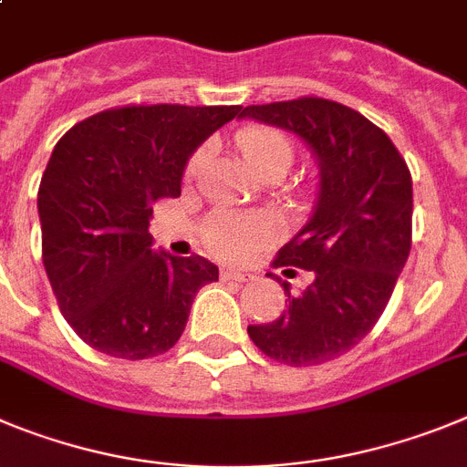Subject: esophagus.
<instances>
[{
    "instance_id": "esophagus-1",
    "label": "esophagus",
    "mask_w": 467,
    "mask_h": 467,
    "mask_svg": "<svg viewBox=\"0 0 467 467\" xmlns=\"http://www.w3.org/2000/svg\"><path fill=\"white\" fill-rule=\"evenodd\" d=\"M221 276H223V279H233V281H239V284H244V281L254 279L255 275L246 270H234V267H223V270H221Z\"/></svg>"
}]
</instances>
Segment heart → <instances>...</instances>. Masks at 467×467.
Wrapping results in <instances>:
<instances>
[{"mask_svg": "<svg viewBox=\"0 0 467 467\" xmlns=\"http://www.w3.org/2000/svg\"><path fill=\"white\" fill-rule=\"evenodd\" d=\"M237 149L246 158L251 167L260 176L270 171H285L291 167L293 141L288 134L270 125H251L237 132ZM204 162V150H197L188 161V174H195ZM276 233V223L265 213H237V212H218L207 221L204 228V242L209 251L221 258L242 260L249 258L263 242Z\"/></svg>", "mask_w": 467, "mask_h": 467, "instance_id": "1", "label": "heart"}]
</instances>
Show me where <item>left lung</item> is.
<instances>
[{
  "label": "left lung",
  "mask_w": 467,
  "mask_h": 467,
  "mask_svg": "<svg viewBox=\"0 0 467 467\" xmlns=\"http://www.w3.org/2000/svg\"><path fill=\"white\" fill-rule=\"evenodd\" d=\"M244 119L297 134L318 161L321 188L309 223L279 249L275 267L309 272L312 284L249 337L265 356L321 365L354 348L389 305L411 249V174L384 130L323 98L254 104ZM270 276H275L270 272Z\"/></svg>",
  "instance_id": "8db88e82"
}]
</instances>
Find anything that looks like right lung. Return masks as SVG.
Segmentation results:
<instances>
[{
	"mask_svg": "<svg viewBox=\"0 0 467 467\" xmlns=\"http://www.w3.org/2000/svg\"><path fill=\"white\" fill-rule=\"evenodd\" d=\"M242 107L128 104L65 132L39 186L41 258L62 317L102 354L170 351L218 267L150 251L153 202L182 195L192 150Z\"/></svg>",
	"mask_w": 467,
	"mask_h": 467,
	"instance_id": "obj_1",
	"label": "right lung"
}]
</instances>
